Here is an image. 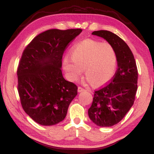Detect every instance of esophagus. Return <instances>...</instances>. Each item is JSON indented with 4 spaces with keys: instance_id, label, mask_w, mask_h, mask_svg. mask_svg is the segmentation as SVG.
<instances>
[{
    "instance_id": "esophagus-1",
    "label": "esophagus",
    "mask_w": 154,
    "mask_h": 154,
    "mask_svg": "<svg viewBox=\"0 0 154 154\" xmlns=\"http://www.w3.org/2000/svg\"><path fill=\"white\" fill-rule=\"evenodd\" d=\"M85 91L84 89H83V88H82V87H79V88H78V91H79V93H80V92H82V91Z\"/></svg>"
}]
</instances>
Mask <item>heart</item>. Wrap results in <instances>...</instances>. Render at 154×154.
<instances>
[{
  "mask_svg": "<svg viewBox=\"0 0 154 154\" xmlns=\"http://www.w3.org/2000/svg\"><path fill=\"white\" fill-rule=\"evenodd\" d=\"M71 55L65 56L62 63L65 76L69 81H76L85 69L86 82L100 87L109 81L115 74L117 55L109 43L85 39L72 48Z\"/></svg>",
  "mask_w": 154,
  "mask_h": 154,
  "instance_id": "1",
  "label": "heart"
}]
</instances>
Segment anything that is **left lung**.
<instances>
[{"label": "left lung", "instance_id": "8db88e82", "mask_svg": "<svg viewBox=\"0 0 154 154\" xmlns=\"http://www.w3.org/2000/svg\"><path fill=\"white\" fill-rule=\"evenodd\" d=\"M112 45L117 55L118 68L111 82L95 91L90 119L100 127H111L122 121L134 104L137 91L138 70L132 51L122 39L108 31L92 32Z\"/></svg>", "mask_w": 154, "mask_h": 154}]
</instances>
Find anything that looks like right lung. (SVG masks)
I'll list each match as a JSON object with an SVG mask.
<instances>
[{"instance_id":"1","label":"right lung","mask_w":154,"mask_h":154,"mask_svg":"<svg viewBox=\"0 0 154 154\" xmlns=\"http://www.w3.org/2000/svg\"><path fill=\"white\" fill-rule=\"evenodd\" d=\"M82 29H50L32 40L17 68V89L22 106L35 122L53 125L66 117L78 87L63 76V52Z\"/></svg>"}]
</instances>
